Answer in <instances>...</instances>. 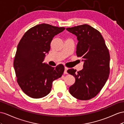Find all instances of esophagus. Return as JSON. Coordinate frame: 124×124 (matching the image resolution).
Here are the masks:
<instances>
[{"label": "esophagus", "mask_w": 124, "mask_h": 124, "mask_svg": "<svg viewBox=\"0 0 124 124\" xmlns=\"http://www.w3.org/2000/svg\"><path fill=\"white\" fill-rule=\"evenodd\" d=\"M64 74H68V72H67V70H68V68H66V67H65L64 68Z\"/></svg>", "instance_id": "1"}]
</instances>
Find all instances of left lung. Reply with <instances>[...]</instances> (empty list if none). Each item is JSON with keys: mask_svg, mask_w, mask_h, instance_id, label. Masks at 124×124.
<instances>
[{"mask_svg": "<svg viewBox=\"0 0 124 124\" xmlns=\"http://www.w3.org/2000/svg\"><path fill=\"white\" fill-rule=\"evenodd\" d=\"M66 30L77 36L76 54L84 61L83 69L79 72L71 69L68 73L75 78L69 88L72 96L80 100L94 98L103 87L109 74L110 56L101 33L87 24Z\"/></svg>", "mask_w": 124, "mask_h": 124, "instance_id": "8db88e82", "label": "left lung"}]
</instances>
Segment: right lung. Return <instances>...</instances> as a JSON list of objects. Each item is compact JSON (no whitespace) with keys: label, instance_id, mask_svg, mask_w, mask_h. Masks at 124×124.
Segmentation results:
<instances>
[{"label":"right lung","instance_id":"obj_1","mask_svg":"<svg viewBox=\"0 0 124 124\" xmlns=\"http://www.w3.org/2000/svg\"><path fill=\"white\" fill-rule=\"evenodd\" d=\"M64 30L48 24L37 25L24 34L17 45L13 62L17 82L30 97L46 96L52 82L64 72L62 64L54 68L43 62L46 54L50 51L53 38Z\"/></svg>","mask_w":124,"mask_h":124}]
</instances>
